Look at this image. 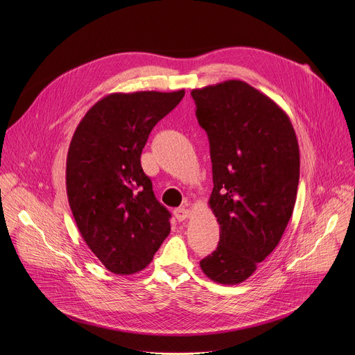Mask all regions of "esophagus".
I'll return each instance as SVG.
<instances>
[{
    "instance_id": "1",
    "label": "esophagus",
    "mask_w": 355,
    "mask_h": 355,
    "mask_svg": "<svg viewBox=\"0 0 355 355\" xmlns=\"http://www.w3.org/2000/svg\"><path fill=\"white\" fill-rule=\"evenodd\" d=\"M174 215H175L177 220L182 222V220H185V219H188L191 216V212L187 208H178V209L174 211Z\"/></svg>"
}]
</instances>
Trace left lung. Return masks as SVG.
Here are the masks:
<instances>
[{
	"mask_svg": "<svg viewBox=\"0 0 355 355\" xmlns=\"http://www.w3.org/2000/svg\"><path fill=\"white\" fill-rule=\"evenodd\" d=\"M191 95L209 137V207L220 226L216 250L199 266L212 281L236 285L252 275L286 229L297 192L299 144L286 112L244 81Z\"/></svg>",
	"mask_w": 355,
	"mask_h": 355,
	"instance_id": "1",
	"label": "left lung"
}]
</instances>
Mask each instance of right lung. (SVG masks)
Here are the masks:
<instances>
[{"label": "right lung", "instance_id": "right-lung-1", "mask_svg": "<svg viewBox=\"0 0 355 355\" xmlns=\"http://www.w3.org/2000/svg\"><path fill=\"white\" fill-rule=\"evenodd\" d=\"M185 91L114 92L78 123L67 153L69 205L85 244L116 275L144 270L170 234V212L140 164L148 135Z\"/></svg>", "mask_w": 355, "mask_h": 355}]
</instances>
